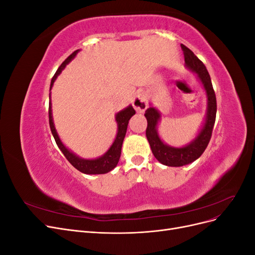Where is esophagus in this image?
Listing matches in <instances>:
<instances>
[{"instance_id": "34e87169", "label": "esophagus", "mask_w": 255, "mask_h": 255, "mask_svg": "<svg viewBox=\"0 0 255 255\" xmlns=\"http://www.w3.org/2000/svg\"><path fill=\"white\" fill-rule=\"evenodd\" d=\"M133 106L137 113H143L148 107V99L143 92H138L133 99Z\"/></svg>"}]
</instances>
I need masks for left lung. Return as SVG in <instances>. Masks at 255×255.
I'll return each instance as SVG.
<instances>
[{"mask_svg":"<svg viewBox=\"0 0 255 255\" xmlns=\"http://www.w3.org/2000/svg\"><path fill=\"white\" fill-rule=\"evenodd\" d=\"M181 48L184 52L185 66L191 72L197 74V78L205 91L207 107L204 122L197 136L189 143L183 146H172L161 140L157 132V126L161 118L159 111L153 107L152 104H150L149 109L145 111L144 116L146 121H148L145 135L150 143L152 153L160 164L169 167H181L191 164L192 161H195L202 155L212 137L216 120V112H217V103H216V96L213 89L211 76L208 74L204 64L195 55L194 52L185 47L184 44H181Z\"/></svg>","mask_w":255,"mask_h":255,"instance_id":"8db88e82","label":"left lung"}]
</instances>
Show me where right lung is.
Wrapping results in <instances>:
<instances>
[{
	"instance_id": "obj_1",
	"label": "right lung",
	"mask_w": 255,
	"mask_h": 255,
	"mask_svg": "<svg viewBox=\"0 0 255 255\" xmlns=\"http://www.w3.org/2000/svg\"><path fill=\"white\" fill-rule=\"evenodd\" d=\"M80 52V50L74 51L70 56H69L63 64L60 65V67L57 69L56 73L54 74L53 79L51 81V86L50 89H52L54 82L56 81L57 76L61 73V71L64 70L65 67L70 63V61L76 56V54ZM50 103H49V122H50V128H51V132L52 135L55 139L59 150L63 152L66 158L69 160L74 168L78 169L79 171L85 173V174H104L112 171L113 169L117 166L120 155H121V148H122V143L123 139H125L126 134H127V128L128 125V120L130 119L132 116L135 115V110L133 109L132 105H128L126 109H123L122 111L118 112L115 116L116 122H117V135H116V138L112 145L110 146V149L107 150L103 155L99 156L97 158H82L79 155H76L75 153H73L71 150H69L67 146L63 143V141L60 140V138L58 136L57 130L55 128V126H54V121H53V115H52V103H51V92H50Z\"/></svg>"
}]
</instances>
